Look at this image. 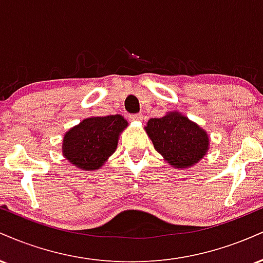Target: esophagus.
Segmentation results:
<instances>
[{
	"mask_svg": "<svg viewBox=\"0 0 263 263\" xmlns=\"http://www.w3.org/2000/svg\"><path fill=\"white\" fill-rule=\"evenodd\" d=\"M129 120H132V121H141L142 120V115L141 114H132L129 115Z\"/></svg>",
	"mask_w": 263,
	"mask_h": 263,
	"instance_id": "obj_1",
	"label": "esophagus"
}]
</instances>
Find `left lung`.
Segmentation results:
<instances>
[{"instance_id":"1","label":"left lung","mask_w":263,"mask_h":263,"mask_svg":"<svg viewBox=\"0 0 263 263\" xmlns=\"http://www.w3.org/2000/svg\"><path fill=\"white\" fill-rule=\"evenodd\" d=\"M146 132L157 152L174 168H188L195 164L209 148L206 132L178 112L151 119Z\"/></svg>"}]
</instances>
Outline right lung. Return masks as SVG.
<instances>
[{"instance_id":"obj_1","label":"right lung","mask_w":263,"mask_h":263,"mask_svg":"<svg viewBox=\"0 0 263 263\" xmlns=\"http://www.w3.org/2000/svg\"><path fill=\"white\" fill-rule=\"evenodd\" d=\"M126 126L121 115L85 119L65 134L63 155L81 170H99L115 152L120 132Z\"/></svg>"}]
</instances>
